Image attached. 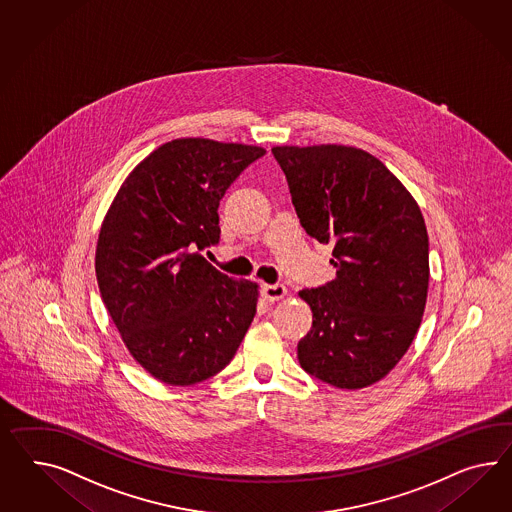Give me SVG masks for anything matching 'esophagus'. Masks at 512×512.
<instances>
[{
  "mask_svg": "<svg viewBox=\"0 0 512 512\" xmlns=\"http://www.w3.org/2000/svg\"><path fill=\"white\" fill-rule=\"evenodd\" d=\"M263 296L270 302H276V300L287 296V289H285V285H264Z\"/></svg>",
  "mask_w": 512,
  "mask_h": 512,
  "instance_id": "obj_1",
  "label": "esophagus"
}]
</instances>
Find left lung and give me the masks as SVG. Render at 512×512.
Instances as JSON below:
<instances>
[{
	"label": "left lung",
	"mask_w": 512,
	"mask_h": 512,
	"mask_svg": "<svg viewBox=\"0 0 512 512\" xmlns=\"http://www.w3.org/2000/svg\"><path fill=\"white\" fill-rule=\"evenodd\" d=\"M307 235L332 244L335 279L298 296L313 311L304 371L341 389L382 380L421 326L429 235L421 208L378 158L346 145L272 149Z\"/></svg>",
	"instance_id": "1"
}]
</instances>
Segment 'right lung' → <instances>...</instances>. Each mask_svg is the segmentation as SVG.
Segmentation results:
<instances>
[{
    "label": "right lung",
    "mask_w": 512,
    "mask_h": 512,
    "mask_svg": "<svg viewBox=\"0 0 512 512\" xmlns=\"http://www.w3.org/2000/svg\"><path fill=\"white\" fill-rule=\"evenodd\" d=\"M263 147L167 141L130 171L98 233V289L130 356L169 386L203 382L233 360L259 285L199 253L220 240V199Z\"/></svg>",
    "instance_id": "obj_1"
}]
</instances>
